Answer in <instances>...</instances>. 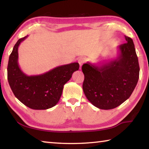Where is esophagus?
<instances>
[{"label": "esophagus", "instance_id": "obj_1", "mask_svg": "<svg viewBox=\"0 0 149 149\" xmlns=\"http://www.w3.org/2000/svg\"><path fill=\"white\" fill-rule=\"evenodd\" d=\"M85 61V59L84 58L81 57V58H79V59H78V62H79V65H80V67H79V68H80V69L81 68L82 65H83V64H84Z\"/></svg>", "mask_w": 149, "mask_h": 149}]
</instances>
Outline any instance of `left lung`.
<instances>
[{"label":"left lung","instance_id":"1","mask_svg":"<svg viewBox=\"0 0 149 149\" xmlns=\"http://www.w3.org/2000/svg\"><path fill=\"white\" fill-rule=\"evenodd\" d=\"M118 47L114 60L97 65L87 62L82 65L83 90L87 99L99 109L110 110L122 104L132 94L139 77V65L133 40Z\"/></svg>","mask_w":149,"mask_h":149}]
</instances>
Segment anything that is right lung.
I'll return each mask as SVG.
<instances>
[{"instance_id":"obj_1","label":"right lung","mask_w":149,"mask_h":149,"mask_svg":"<svg viewBox=\"0 0 149 149\" xmlns=\"http://www.w3.org/2000/svg\"><path fill=\"white\" fill-rule=\"evenodd\" d=\"M27 35L19 39L10 55L8 81L17 99L33 110H46L54 107L61 97L63 87L72 77L73 73L79 70L77 62L58 66L45 74L27 75L18 65V47Z\"/></svg>"}]
</instances>
